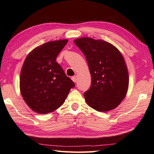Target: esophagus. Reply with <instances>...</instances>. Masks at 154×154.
Here are the masks:
<instances>
[{"label":"esophagus","instance_id":"34e87169","mask_svg":"<svg viewBox=\"0 0 154 154\" xmlns=\"http://www.w3.org/2000/svg\"><path fill=\"white\" fill-rule=\"evenodd\" d=\"M71 79H72V81H73V82H76V81H77V77H75V76H73V77H71Z\"/></svg>","mask_w":154,"mask_h":154}]
</instances>
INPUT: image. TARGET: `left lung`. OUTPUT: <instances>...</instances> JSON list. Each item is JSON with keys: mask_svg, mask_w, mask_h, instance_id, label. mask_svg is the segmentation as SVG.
Masks as SVG:
<instances>
[{"mask_svg": "<svg viewBox=\"0 0 154 154\" xmlns=\"http://www.w3.org/2000/svg\"><path fill=\"white\" fill-rule=\"evenodd\" d=\"M74 42L85 55L91 75V87L84 93L87 103L101 112L113 109L125 97L129 84L121 53L103 40L85 37Z\"/></svg>", "mask_w": 154, "mask_h": 154, "instance_id": "8db88e82", "label": "left lung"}]
</instances>
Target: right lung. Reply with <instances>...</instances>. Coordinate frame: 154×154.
Returning <instances> with one entry per match:
<instances>
[{
  "instance_id": "add662e5",
  "label": "right lung",
  "mask_w": 154,
  "mask_h": 154,
  "mask_svg": "<svg viewBox=\"0 0 154 154\" xmlns=\"http://www.w3.org/2000/svg\"><path fill=\"white\" fill-rule=\"evenodd\" d=\"M68 40L51 41L36 47L21 69L20 89L24 100L35 112L46 114L61 107L75 83L56 62Z\"/></svg>"
}]
</instances>
